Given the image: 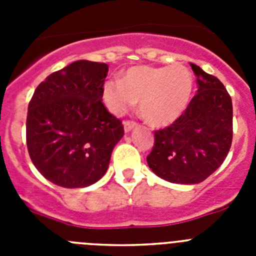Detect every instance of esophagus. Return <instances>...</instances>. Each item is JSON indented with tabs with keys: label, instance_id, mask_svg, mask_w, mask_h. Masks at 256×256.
<instances>
[{
	"label": "esophagus",
	"instance_id": "1",
	"mask_svg": "<svg viewBox=\"0 0 256 256\" xmlns=\"http://www.w3.org/2000/svg\"><path fill=\"white\" fill-rule=\"evenodd\" d=\"M136 126H137V123H136V122L124 120V130H126V132H130V130H132Z\"/></svg>",
	"mask_w": 256,
	"mask_h": 256
}]
</instances>
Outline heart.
Segmentation results:
<instances>
[{"mask_svg": "<svg viewBox=\"0 0 256 256\" xmlns=\"http://www.w3.org/2000/svg\"><path fill=\"white\" fill-rule=\"evenodd\" d=\"M192 87V74L184 65H144L126 70L120 82L108 80L102 87V98L114 115H123L138 101L140 112L148 123L168 126L187 108Z\"/></svg>", "mask_w": 256, "mask_h": 256, "instance_id": "b5f03b06", "label": "heart"}]
</instances>
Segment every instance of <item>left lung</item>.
<instances>
[{
    "instance_id": "obj_1",
    "label": "left lung",
    "mask_w": 256,
    "mask_h": 256,
    "mask_svg": "<svg viewBox=\"0 0 256 256\" xmlns=\"http://www.w3.org/2000/svg\"><path fill=\"white\" fill-rule=\"evenodd\" d=\"M198 94L178 119L155 130L148 156L151 170L165 180L195 184L206 180L227 158L234 136L232 100L216 76L195 64Z\"/></svg>"
}]
</instances>
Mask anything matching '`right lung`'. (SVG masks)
Segmentation results:
<instances>
[{"instance_id":"right-lung-1","label":"right lung","mask_w":256,"mask_h":256,"mask_svg":"<svg viewBox=\"0 0 256 256\" xmlns=\"http://www.w3.org/2000/svg\"><path fill=\"white\" fill-rule=\"evenodd\" d=\"M108 66L79 60L50 74L28 105L26 146L46 180L82 188L104 177L124 136L120 119L102 104Z\"/></svg>"}]
</instances>
